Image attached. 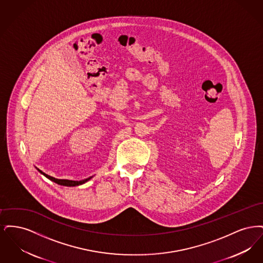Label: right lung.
<instances>
[{
  "instance_id": "add662e5",
  "label": "right lung",
  "mask_w": 263,
  "mask_h": 263,
  "mask_svg": "<svg viewBox=\"0 0 263 263\" xmlns=\"http://www.w3.org/2000/svg\"><path fill=\"white\" fill-rule=\"evenodd\" d=\"M38 172H39L40 174H42V175H44V176H46L47 178H49V179L52 180V181H54L55 183H57V184H59V185H64V186H78V185L84 184L85 182H87V181H88V180H89V179L92 177V176H90V177L86 178V179H83V180H79V181H76V180H69V179H58V178H55V177H52V176H50V175L44 174V173H43V172H41L40 170H38Z\"/></svg>"
}]
</instances>
